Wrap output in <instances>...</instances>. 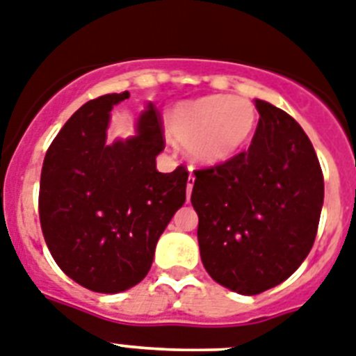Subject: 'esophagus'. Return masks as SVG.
I'll return each mask as SVG.
<instances>
[{"instance_id": "34e87169", "label": "esophagus", "mask_w": 356, "mask_h": 356, "mask_svg": "<svg viewBox=\"0 0 356 356\" xmlns=\"http://www.w3.org/2000/svg\"><path fill=\"white\" fill-rule=\"evenodd\" d=\"M193 185H194V176L191 175L189 180H187V200L191 198V193H193Z\"/></svg>"}]
</instances>
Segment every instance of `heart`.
Listing matches in <instances>:
<instances>
[{
	"label": "heart",
	"mask_w": 356,
	"mask_h": 356,
	"mask_svg": "<svg viewBox=\"0 0 356 356\" xmlns=\"http://www.w3.org/2000/svg\"><path fill=\"white\" fill-rule=\"evenodd\" d=\"M256 106L245 97L207 95L181 102L167 115V127L202 163L234 156L256 127Z\"/></svg>",
	"instance_id": "1"
}]
</instances>
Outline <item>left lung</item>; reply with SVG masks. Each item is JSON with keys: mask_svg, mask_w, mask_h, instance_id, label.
Wrapping results in <instances>:
<instances>
[{"mask_svg": "<svg viewBox=\"0 0 356 356\" xmlns=\"http://www.w3.org/2000/svg\"><path fill=\"white\" fill-rule=\"evenodd\" d=\"M259 122L247 151L194 171L198 243L216 282L243 296L277 286L306 259L324 202V176L302 127L256 100Z\"/></svg>", "mask_w": 356, "mask_h": 356, "instance_id": "obj_1", "label": "left lung"}]
</instances>
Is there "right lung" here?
<instances>
[{"instance_id":"right-lung-1","label":"right lung","mask_w":356,"mask_h":356,"mask_svg":"<svg viewBox=\"0 0 356 356\" xmlns=\"http://www.w3.org/2000/svg\"><path fill=\"white\" fill-rule=\"evenodd\" d=\"M129 97L108 93L79 108L50 144L39 185L41 230L59 268L81 286L118 293L147 275L158 238L184 205L189 171H156L165 147L153 104L136 136L106 145L109 111Z\"/></svg>"}]
</instances>
